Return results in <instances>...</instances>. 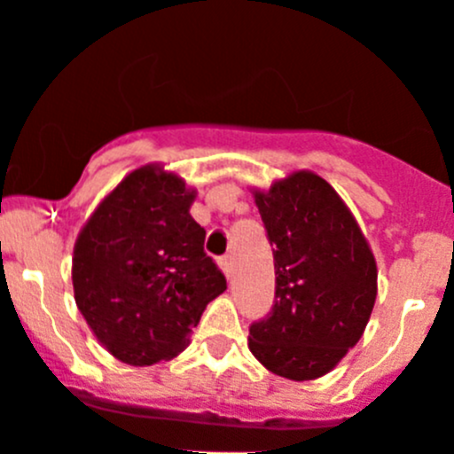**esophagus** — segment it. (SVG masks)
Instances as JSON below:
<instances>
[{
  "instance_id": "1",
  "label": "esophagus",
  "mask_w": 454,
  "mask_h": 454,
  "mask_svg": "<svg viewBox=\"0 0 454 454\" xmlns=\"http://www.w3.org/2000/svg\"><path fill=\"white\" fill-rule=\"evenodd\" d=\"M219 267H222V271L226 273L228 278H231V276H232V257H231V255L219 257Z\"/></svg>"
}]
</instances>
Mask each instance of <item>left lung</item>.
I'll return each mask as SVG.
<instances>
[{
	"label": "left lung",
	"mask_w": 454,
	"mask_h": 454,
	"mask_svg": "<svg viewBox=\"0 0 454 454\" xmlns=\"http://www.w3.org/2000/svg\"><path fill=\"white\" fill-rule=\"evenodd\" d=\"M255 203L273 247L276 301L248 328V348L271 373L321 378L369 324L375 257L337 192L312 171L255 192Z\"/></svg>",
	"instance_id": "obj_1"
}]
</instances>
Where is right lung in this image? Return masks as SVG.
I'll list each match as a JSON object with an SVG mask.
<instances>
[{"instance_id": "1", "label": "right lung", "mask_w": 454, "mask_h": 454, "mask_svg": "<svg viewBox=\"0 0 454 454\" xmlns=\"http://www.w3.org/2000/svg\"><path fill=\"white\" fill-rule=\"evenodd\" d=\"M194 192L176 174L142 167L99 203L74 247L81 314L108 353L151 366L181 353L226 276L203 251Z\"/></svg>"}]
</instances>
